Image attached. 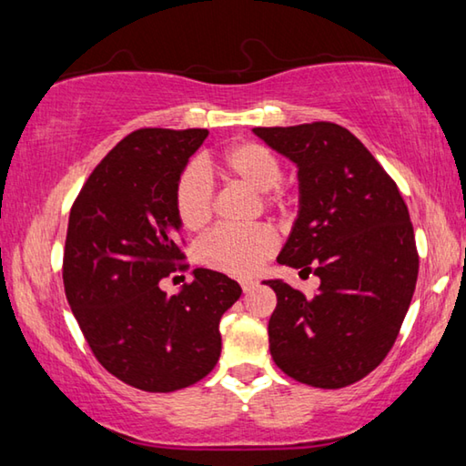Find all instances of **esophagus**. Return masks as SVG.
<instances>
[{"label":"esophagus","mask_w":466,"mask_h":466,"mask_svg":"<svg viewBox=\"0 0 466 466\" xmlns=\"http://www.w3.org/2000/svg\"><path fill=\"white\" fill-rule=\"evenodd\" d=\"M257 286V281H252V279H242L240 281V288H242V291L244 294H248V291Z\"/></svg>","instance_id":"esophagus-1"}]
</instances>
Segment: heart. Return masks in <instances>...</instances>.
Returning <instances> with one entry per match:
<instances>
[{"mask_svg": "<svg viewBox=\"0 0 466 466\" xmlns=\"http://www.w3.org/2000/svg\"><path fill=\"white\" fill-rule=\"evenodd\" d=\"M224 177L258 191L261 205L269 211H286L296 203L294 187L281 180V162L258 141H238L218 157ZM214 185L199 164L187 167L175 187V209L187 230H199L214 214ZM278 238L265 226L216 228L199 244L201 263L232 275L255 273L269 258Z\"/></svg>", "mask_w": 466, "mask_h": 466, "instance_id": "obj_1", "label": "heart"}]
</instances>
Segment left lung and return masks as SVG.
<instances>
[{
	"mask_svg": "<svg viewBox=\"0 0 466 466\" xmlns=\"http://www.w3.org/2000/svg\"><path fill=\"white\" fill-rule=\"evenodd\" d=\"M298 164L299 214L278 263L314 273L312 296L279 279L269 319L278 368L317 389H343L382 364L411 304L420 255L394 180L351 131L317 121L255 127Z\"/></svg>",
	"mask_w": 466,
	"mask_h": 466,
	"instance_id": "obj_1",
	"label": "left lung"
}]
</instances>
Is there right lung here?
<instances>
[{"label": "right lung", "instance_id": "add662e5", "mask_svg": "<svg viewBox=\"0 0 466 466\" xmlns=\"http://www.w3.org/2000/svg\"><path fill=\"white\" fill-rule=\"evenodd\" d=\"M208 129L129 133L92 170L69 211L63 286L105 370L133 389L172 392L219 360V319L240 298L224 273L195 269L177 296L160 289L187 271L175 187Z\"/></svg>", "mask_w": 466, "mask_h": 466}]
</instances>
